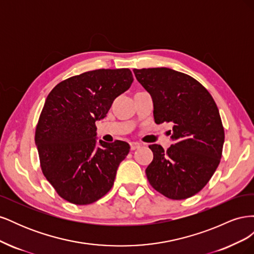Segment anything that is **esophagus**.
<instances>
[{
  "mask_svg": "<svg viewBox=\"0 0 254 254\" xmlns=\"http://www.w3.org/2000/svg\"><path fill=\"white\" fill-rule=\"evenodd\" d=\"M140 147H141V144L140 143H137V142H131V143H130V149H131V150H135V149L140 148Z\"/></svg>",
  "mask_w": 254,
  "mask_h": 254,
  "instance_id": "1",
  "label": "esophagus"
}]
</instances>
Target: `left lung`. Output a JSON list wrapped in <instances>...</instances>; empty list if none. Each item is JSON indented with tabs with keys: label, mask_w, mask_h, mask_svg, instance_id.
I'll list each match as a JSON object with an SVG mask.
<instances>
[{
	"label": "left lung",
	"mask_w": 254,
	"mask_h": 254,
	"mask_svg": "<svg viewBox=\"0 0 254 254\" xmlns=\"http://www.w3.org/2000/svg\"><path fill=\"white\" fill-rule=\"evenodd\" d=\"M133 73L152 97L155 122L174 124L170 148L149 145L153 159L145 173L150 186L174 200L194 196L220 162L225 130L217 106L188 74L168 67L134 68Z\"/></svg>",
	"instance_id": "8db88e82"
}]
</instances>
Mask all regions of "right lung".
Instances as JSON below:
<instances>
[{"mask_svg":"<svg viewBox=\"0 0 254 254\" xmlns=\"http://www.w3.org/2000/svg\"><path fill=\"white\" fill-rule=\"evenodd\" d=\"M132 81L129 68H99L59 82L48 95L35 142L44 177L64 200L90 204L111 190L130 146L123 141L97 145L95 122Z\"/></svg>","mask_w":254,"mask_h":254,"instance_id":"right-lung-1","label":"right lung"}]
</instances>
